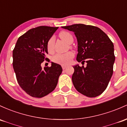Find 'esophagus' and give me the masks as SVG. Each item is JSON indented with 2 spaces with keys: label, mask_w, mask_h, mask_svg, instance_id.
<instances>
[{
  "label": "esophagus",
  "mask_w": 127,
  "mask_h": 127,
  "mask_svg": "<svg viewBox=\"0 0 127 127\" xmlns=\"http://www.w3.org/2000/svg\"><path fill=\"white\" fill-rule=\"evenodd\" d=\"M67 67V65H62V68H63V69H66V68Z\"/></svg>",
  "instance_id": "obj_1"
}]
</instances>
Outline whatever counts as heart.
Wrapping results in <instances>:
<instances>
[{"instance_id": "heart-1", "label": "heart", "mask_w": 127, "mask_h": 127, "mask_svg": "<svg viewBox=\"0 0 127 127\" xmlns=\"http://www.w3.org/2000/svg\"><path fill=\"white\" fill-rule=\"evenodd\" d=\"M59 37L66 41L67 43L70 44L73 42V38L72 35L67 31H61L59 34ZM54 37H52L48 40L47 43V49L49 52H52L54 50ZM73 57V54L71 52H68L64 54H57L52 57V61L57 63L61 64H66L70 62L72 58Z\"/></svg>"}]
</instances>
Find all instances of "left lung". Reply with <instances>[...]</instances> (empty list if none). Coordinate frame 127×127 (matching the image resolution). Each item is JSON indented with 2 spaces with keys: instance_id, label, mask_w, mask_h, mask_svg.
Segmentation results:
<instances>
[{
  "instance_id": "obj_1",
  "label": "left lung",
  "mask_w": 127,
  "mask_h": 127,
  "mask_svg": "<svg viewBox=\"0 0 127 127\" xmlns=\"http://www.w3.org/2000/svg\"><path fill=\"white\" fill-rule=\"evenodd\" d=\"M74 32L77 39L78 62L87 66H73L72 83L78 92L87 97L100 95L109 83L115 60L114 45L101 29L84 24L63 26ZM86 60L85 61V60Z\"/></svg>"
}]
</instances>
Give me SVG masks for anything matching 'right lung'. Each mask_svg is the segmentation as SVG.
Returning <instances> with one entry per match:
<instances>
[{"label": "right lung", "instance_id": "obj_1", "mask_svg": "<svg viewBox=\"0 0 127 127\" xmlns=\"http://www.w3.org/2000/svg\"><path fill=\"white\" fill-rule=\"evenodd\" d=\"M58 27L41 26L20 36L12 52L14 70L20 87L29 95L42 97L56 87L62 67L51 62V67L41 64L48 54L47 43Z\"/></svg>", "mask_w": 127, "mask_h": 127}]
</instances>
